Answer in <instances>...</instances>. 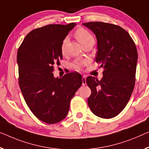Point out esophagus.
<instances>
[{"label": "esophagus", "mask_w": 149, "mask_h": 149, "mask_svg": "<svg viewBox=\"0 0 149 149\" xmlns=\"http://www.w3.org/2000/svg\"><path fill=\"white\" fill-rule=\"evenodd\" d=\"M82 85H85V84H86V77H85V76L82 77Z\"/></svg>", "instance_id": "obj_1"}]
</instances>
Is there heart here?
I'll use <instances>...</instances> for the list:
<instances>
[{
  "label": "heart",
  "instance_id": "b5f03b06",
  "mask_svg": "<svg viewBox=\"0 0 149 149\" xmlns=\"http://www.w3.org/2000/svg\"><path fill=\"white\" fill-rule=\"evenodd\" d=\"M75 36H76V38H77V40H79L82 45H84V43L91 39H94L92 35H91L88 31H87L86 30L84 29H78L76 31V33H75ZM67 38H65V39L63 40V43H62V45H61V51L63 54L65 52V47H66V45H67ZM86 63V61L77 60L72 64V67L73 68H74L75 70H79L81 69L82 67H83V65Z\"/></svg>",
  "mask_w": 149,
  "mask_h": 149
}]
</instances>
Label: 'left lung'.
<instances>
[{"label":"left lung","mask_w":149,"mask_h":149,"mask_svg":"<svg viewBox=\"0 0 149 149\" xmlns=\"http://www.w3.org/2000/svg\"><path fill=\"white\" fill-rule=\"evenodd\" d=\"M82 24L96 35L95 61L104 68L100 81L86 78L91 90L88 104L98 117L113 118L125 109L133 91L138 58L136 45L129 33L118 25L102 22Z\"/></svg>","instance_id":"1"}]
</instances>
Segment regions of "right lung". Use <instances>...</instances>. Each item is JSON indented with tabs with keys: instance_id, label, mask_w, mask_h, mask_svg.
I'll return each instance as SVG.
<instances>
[{
	"instance_id": "obj_1",
	"label": "right lung",
	"mask_w": 149,
	"mask_h": 149,
	"mask_svg": "<svg viewBox=\"0 0 149 149\" xmlns=\"http://www.w3.org/2000/svg\"><path fill=\"white\" fill-rule=\"evenodd\" d=\"M75 25L49 24L34 29L18 50L19 83L25 102L36 118L48 124L67 116L70 100L82 83L78 72L61 78L52 73L54 65L63 58V41Z\"/></svg>"
}]
</instances>
